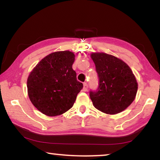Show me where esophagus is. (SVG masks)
<instances>
[{
	"label": "esophagus",
	"instance_id": "obj_1",
	"mask_svg": "<svg viewBox=\"0 0 160 160\" xmlns=\"http://www.w3.org/2000/svg\"><path fill=\"white\" fill-rule=\"evenodd\" d=\"M87 89H88V85H87L86 82H84V87H83V90H84V92H86L87 90Z\"/></svg>",
	"mask_w": 160,
	"mask_h": 160
}]
</instances>
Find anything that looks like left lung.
Wrapping results in <instances>:
<instances>
[{
	"mask_svg": "<svg viewBox=\"0 0 160 160\" xmlns=\"http://www.w3.org/2000/svg\"><path fill=\"white\" fill-rule=\"evenodd\" d=\"M99 78L97 91H90L93 106L107 114H116L135 100L138 83L132 70L124 61L103 52L91 54Z\"/></svg>",
	"mask_w": 160,
	"mask_h": 160,
	"instance_id": "obj_1",
	"label": "left lung"
}]
</instances>
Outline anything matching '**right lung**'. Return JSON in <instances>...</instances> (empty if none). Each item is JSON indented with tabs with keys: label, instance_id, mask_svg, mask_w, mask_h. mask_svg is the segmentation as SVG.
Returning <instances> with one entry per match:
<instances>
[{
	"label": "right lung",
	"instance_id": "1",
	"mask_svg": "<svg viewBox=\"0 0 160 160\" xmlns=\"http://www.w3.org/2000/svg\"><path fill=\"white\" fill-rule=\"evenodd\" d=\"M75 54L55 52L43 58L28 78V93L32 105L43 114L55 117L73 107L83 84L72 68Z\"/></svg>",
	"mask_w": 160,
	"mask_h": 160
}]
</instances>
